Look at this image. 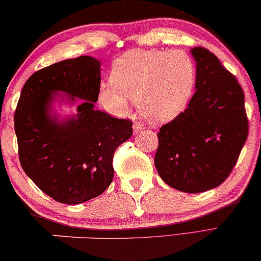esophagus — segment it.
Wrapping results in <instances>:
<instances>
[{"label":"esophagus","instance_id":"obj_1","mask_svg":"<svg viewBox=\"0 0 261 261\" xmlns=\"http://www.w3.org/2000/svg\"><path fill=\"white\" fill-rule=\"evenodd\" d=\"M132 127H134L135 134H137V132H139L142 129H144V125H143L142 123H139V122H135L134 123V126H132Z\"/></svg>","mask_w":261,"mask_h":261}]
</instances>
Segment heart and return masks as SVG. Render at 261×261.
Here are the masks:
<instances>
[{
  "label": "heart",
  "mask_w": 261,
  "mask_h": 261,
  "mask_svg": "<svg viewBox=\"0 0 261 261\" xmlns=\"http://www.w3.org/2000/svg\"><path fill=\"white\" fill-rule=\"evenodd\" d=\"M112 85L103 84L99 99L112 110L127 111L139 103L142 114L152 123L177 117L191 99L196 85V65L181 50H130L114 62Z\"/></svg>",
  "instance_id": "heart-1"
}]
</instances>
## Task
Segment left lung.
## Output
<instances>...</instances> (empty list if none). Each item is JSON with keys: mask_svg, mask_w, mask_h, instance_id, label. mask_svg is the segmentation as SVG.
<instances>
[{"mask_svg": "<svg viewBox=\"0 0 261 261\" xmlns=\"http://www.w3.org/2000/svg\"><path fill=\"white\" fill-rule=\"evenodd\" d=\"M196 92L184 112L161 127L154 165L171 188L199 193L230 176L248 136L244 91L207 49H191Z\"/></svg>", "mask_w": 261, "mask_h": 261, "instance_id": "1", "label": "left lung"}]
</instances>
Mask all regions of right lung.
<instances>
[{
  "instance_id": "obj_1",
  "label": "right lung",
  "mask_w": 261,
  "mask_h": 261,
  "mask_svg": "<svg viewBox=\"0 0 261 261\" xmlns=\"http://www.w3.org/2000/svg\"><path fill=\"white\" fill-rule=\"evenodd\" d=\"M99 88L100 62L81 56L33 73L19 96L14 116L19 163L38 189L62 204L106 191L115 151L132 136L130 119L93 109ZM57 98L79 103L77 114L61 121L51 108Z\"/></svg>"
}]
</instances>
